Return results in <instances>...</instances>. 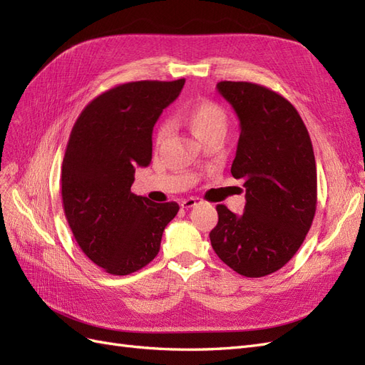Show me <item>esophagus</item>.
<instances>
[{"label":"esophagus","instance_id":"esophagus-1","mask_svg":"<svg viewBox=\"0 0 365 365\" xmlns=\"http://www.w3.org/2000/svg\"><path fill=\"white\" fill-rule=\"evenodd\" d=\"M197 203H199V199H197V197H190V199L182 200L180 207H182V210H190V208L195 207V205H197Z\"/></svg>","mask_w":365,"mask_h":365}]
</instances>
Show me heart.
<instances>
[{
  "mask_svg": "<svg viewBox=\"0 0 365 365\" xmlns=\"http://www.w3.org/2000/svg\"><path fill=\"white\" fill-rule=\"evenodd\" d=\"M179 117L185 121L192 134L199 140L220 134L225 135L228 128V114L219 103L211 100H199L180 109ZM170 130V125L163 121L155 129V143L160 145Z\"/></svg>",
  "mask_w": 365,
  "mask_h": 365,
  "instance_id": "1",
  "label": "heart"
}]
</instances>
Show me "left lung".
Instances as JSON below:
<instances>
[{
	"instance_id": "1",
	"label": "left lung",
	"mask_w": 365,
	"mask_h": 365,
	"mask_svg": "<svg viewBox=\"0 0 365 365\" xmlns=\"http://www.w3.org/2000/svg\"><path fill=\"white\" fill-rule=\"evenodd\" d=\"M217 91L240 121L235 179L244 182L242 216L217 205L212 250L236 273L262 277L292 259L316 212L313 145L296 108L277 92L248 81H220Z\"/></svg>"
}]
</instances>
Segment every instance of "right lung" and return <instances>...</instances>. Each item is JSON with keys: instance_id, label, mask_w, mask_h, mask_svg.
I'll return each mask as SVG.
<instances>
[{"instance_id": "obj_1", "label": "right lung", "mask_w": 365, "mask_h": 365, "mask_svg": "<svg viewBox=\"0 0 365 365\" xmlns=\"http://www.w3.org/2000/svg\"><path fill=\"white\" fill-rule=\"evenodd\" d=\"M185 80L133 81L93 98L72 128L61 168L64 216L78 247L109 274L126 276L158 255L175 202L130 192L135 166L153 158V128Z\"/></svg>"}]
</instances>
